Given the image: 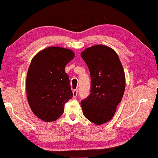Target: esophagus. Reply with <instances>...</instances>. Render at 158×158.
Instances as JSON below:
<instances>
[{
    "label": "esophagus",
    "instance_id": "1",
    "mask_svg": "<svg viewBox=\"0 0 158 158\" xmlns=\"http://www.w3.org/2000/svg\"><path fill=\"white\" fill-rule=\"evenodd\" d=\"M73 96L74 98H76L78 96V90H77V89H75V90L73 91Z\"/></svg>",
    "mask_w": 158,
    "mask_h": 158
}]
</instances>
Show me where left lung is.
<instances>
[{
    "label": "left lung",
    "instance_id": "obj_1",
    "mask_svg": "<svg viewBox=\"0 0 158 158\" xmlns=\"http://www.w3.org/2000/svg\"><path fill=\"white\" fill-rule=\"evenodd\" d=\"M81 57L91 75V92L81 101L85 117L96 125L111 120L125 89V75L116 52L103 44L85 49Z\"/></svg>",
    "mask_w": 158,
    "mask_h": 158
}]
</instances>
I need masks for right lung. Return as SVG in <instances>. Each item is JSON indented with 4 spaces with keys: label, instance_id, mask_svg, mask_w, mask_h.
Segmentation results:
<instances>
[{
    "label": "right lung",
    "instance_id": "right-lung-1",
    "mask_svg": "<svg viewBox=\"0 0 158 158\" xmlns=\"http://www.w3.org/2000/svg\"><path fill=\"white\" fill-rule=\"evenodd\" d=\"M74 56L71 49L50 47L32 58L27 74V96L31 111L40 120H57L73 97L64 68Z\"/></svg>",
    "mask_w": 158,
    "mask_h": 158
}]
</instances>
